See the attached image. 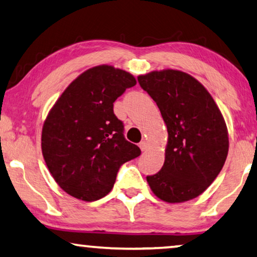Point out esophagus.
Returning <instances> with one entry per match:
<instances>
[{"label":"esophagus","mask_w":257,"mask_h":257,"mask_svg":"<svg viewBox=\"0 0 257 257\" xmlns=\"http://www.w3.org/2000/svg\"><path fill=\"white\" fill-rule=\"evenodd\" d=\"M139 147H140V150L143 151V152H145V151H147V149H149V145H147L146 142H140Z\"/></svg>","instance_id":"1"}]
</instances>
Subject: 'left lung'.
Returning a JSON list of instances; mask_svg holds the SVG:
<instances>
[{"label": "left lung", "instance_id": "8db88e82", "mask_svg": "<svg viewBox=\"0 0 257 257\" xmlns=\"http://www.w3.org/2000/svg\"><path fill=\"white\" fill-rule=\"evenodd\" d=\"M138 82L157 103L168 132L164 166L146 177L147 182L166 202L194 199L226 161L229 142L222 114L205 86L188 73L153 71L139 76Z\"/></svg>", "mask_w": 257, "mask_h": 257}]
</instances>
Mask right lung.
I'll list each match as a JSON object with an SVG mask.
<instances>
[{"label":"right lung","instance_id":"right-lung-1","mask_svg":"<svg viewBox=\"0 0 257 257\" xmlns=\"http://www.w3.org/2000/svg\"><path fill=\"white\" fill-rule=\"evenodd\" d=\"M131 73L110 65L86 70L66 87L42 130V153L63 191L96 201L113 187L119 168L142 151L124 137L113 103L135 86Z\"/></svg>","mask_w":257,"mask_h":257}]
</instances>
